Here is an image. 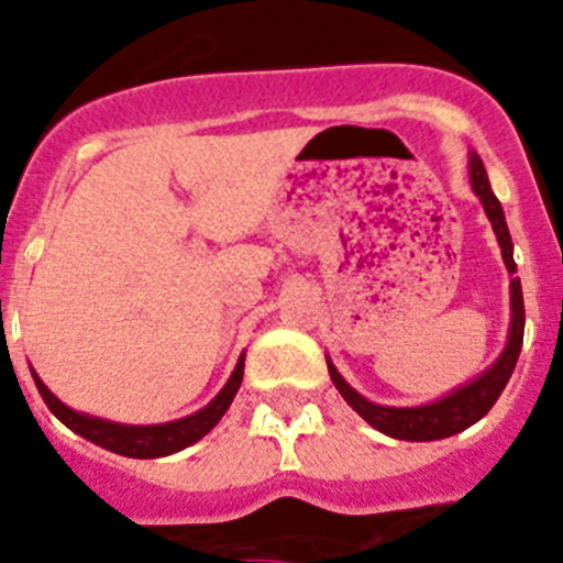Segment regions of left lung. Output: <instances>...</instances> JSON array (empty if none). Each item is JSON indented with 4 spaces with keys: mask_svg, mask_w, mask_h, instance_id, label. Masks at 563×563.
I'll return each mask as SVG.
<instances>
[{
    "mask_svg": "<svg viewBox=\"0 0 563 563\" xmlns=\"http://www.w3.org/2000/svg\"><path fill=\"white\" fill-rule=\"evenodd\" d=\"M468 176L474 194L479 196L485 207V216H488L490 227L496 232V241H499V250H503V261L508 266L510 275H516V261H514V241H510L508 224H505V212L499 199L490 190L488 174L483 168V159L477 154L468 156ZM521 339H525V300H521V283L519 277L510 280V331H508V344H505L503 356L496 358L483 376H477L474 382L463 384L454 393L443 395L440 401L423 404V407H382V404L367 401L364 395H358L351 384L339 376V369L333 367L331 358H328V373H331V382L336 384V389L342 393V398L367 420L369 427L378 429V432L389 434V438L398 440H440L452 438V434L463 432L471 423H477L479 418L488 415V409L494 407L496 398L503 395L505 384H508L510 373L516 367V358L521 353Z\"/></svg>",
    "mask_w": 563,
    "mask_h": 563,
    "instance_id": "8db88e82",
    "label": "left lung"
}]
</instances>
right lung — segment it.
I'll return each mask as SVG.
<instances>
[{
  "label": "right lung",
  "mask_w": 563,
  "mask_h": 563,
  "mask_svg": "<svg viewBox=\"0 0 563 563\" xmlns=\"http://www.w3.org/2000/svg\"><path fill=\"white\" fill-rule=\"evenodd\" d=\"M33 373V369H30ZM241 378H244V356L238 358L235 369H232L230 382L224 384L216 398L207 404L199 412L187 415L181 420H170V423H156V427H125V423H114V420L92 418V415H80L75 409H69L67 404H60L44 382L33 373V382L42 393L44 404L49 407V412L64 423V427L73 429L75 434L86 438L89 443L103 445L109 452L123 454V457H136V460H154V457H168V454L181 452L187 445H194L196 440L205 438L221 418L230 409L232 398H235L238 387H241Z\"/></svg>",
  "instance_id": "1"
}]
</instances>
